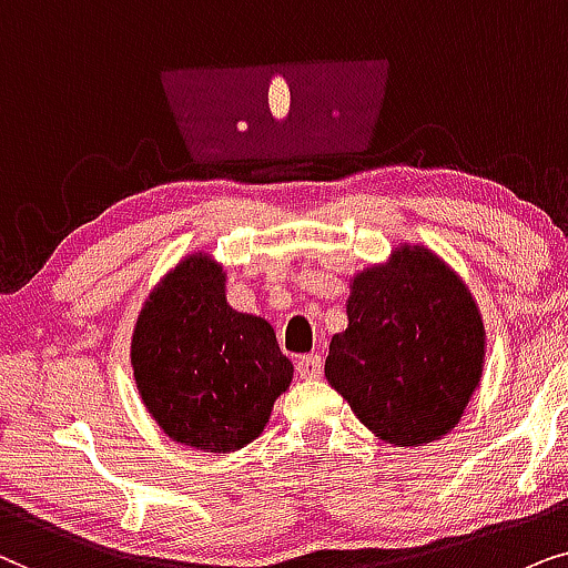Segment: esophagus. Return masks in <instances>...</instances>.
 <instances>
[{"mask_svg": "<svg viewBox=\"0 0 568 568\" xmlns=\"http://www.w3.org/2000/svg\"><path fill=\"white\" fill-rule=\"evenodd\" d=\"M296 368H298L301 379H320L324 361H322V355H304V358L296 361Z\"/></svg>", "mask_w": 568, "mask_h": 568, "instance_id": "1", "label": "esophagus"}]
</instances>
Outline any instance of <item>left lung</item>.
Segmentation results:
<instances>
[{
    "instance_id": "left-lung-1",
    "label": "left lung",
    "mask_w": 568,
    "mask_h": 568,
    "mask_svg": "<svg viewBox=\"0 0 568 568\" xmlns=\"http://www.w3.org/2000/svg\"><path fill=\"white\" fill-rule=\"evenodd\" d=\"M347 327L324 376L358 420L392 447H423L455 430L480 387L486 327L465 280L423 244L351 280Z\"/></svg>"
}]
</instances>
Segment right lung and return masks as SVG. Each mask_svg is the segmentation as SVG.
<instances>
[{
	"instance_id": "obj_1",
	"label": "right lung",
	"mask_w": 568,
	"mask_h": 568,
	"mask_svg": "<svg viewBox=\"0 0 568 568\" xmlns=\"http://www.w3.org/2000/svg\"><path fill=\"white\" fill-rule=\"evenodd\" d=\"M225 277L213 254H186L148 293L130 345L142 405L163 434L215 455L252 444L293 382L272 324L231 308Z\"/></svg>"
}]
</instances>
